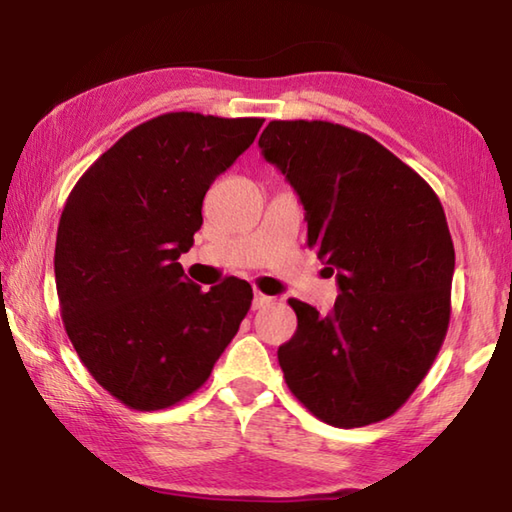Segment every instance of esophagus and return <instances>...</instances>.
<instances>
[{
  "label": "esophagus",
  "mask_w": 512,
  "mask_h": 512,
  "mask_svg": "<svg viewBox=\"0 0 512 512\" xmlns=\"http://www.w3.org/2000/svg\"><path fill=\"white\" fill-rule=\"evenodd\" d=\"M271 302H273L271 296H264V293L255 291V296H253V309H264V307L271 305Z\"/></svg>",
  "instance_id": "obj_1"
}]
</instances>
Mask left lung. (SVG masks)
<instances>
[{
    "mask_svg": "<svg viewBox=\"0 0 512 512\" xmlns=\"http://www.w3.org/2000/svg\"><path fill=\"white\" fill-rule=\"evenodd\" d=\"M259 149L296 189L307 244L339 282L327 316L289 300L298 329L277 350L287 386L332 427L391 418L447 334L454 244L443 205L409 164L332 121H271Z\"/></svg>",
    "mask_w": 512,
    "mask_h": 512,
    "instance_id": "left-lung-1",
    "label": "left lung"
}]
</instances>
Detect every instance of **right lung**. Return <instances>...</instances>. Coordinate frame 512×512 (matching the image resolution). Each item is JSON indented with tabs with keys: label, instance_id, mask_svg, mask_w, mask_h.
Wrapping results in <instances>:
<instances>
[{
	"label": "right lung",
	"instance_id": "add662e5",
	"mask_svg": "<svg viewBox=\"0 0 512 512\" xmlns=\"http://www.w3.org/2000/svg\"><path fill=\"white\" fill-rule=\"evenodd\" d=\"M264 119L167 112L83 173L60 214L56 291L83 366L121 404L158 411L201 388L253 302L225 277L210 291L178 257L203 225V198Z\"/></svg>",
	"mask_w": 512,
	"mask_h": 512
}]
</instances>
